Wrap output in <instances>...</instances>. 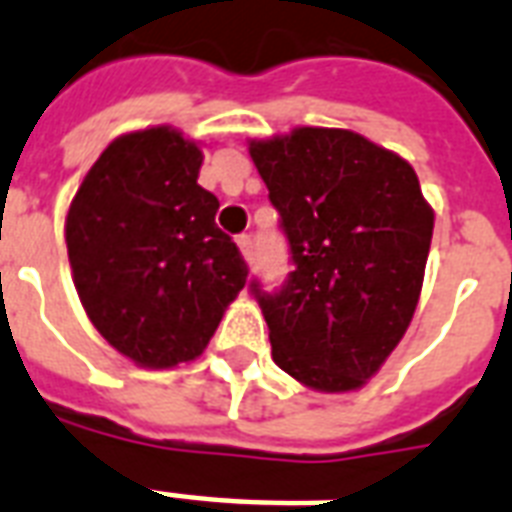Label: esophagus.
I'll list each match as a JSON object with an SVG mask.
<instances>
[{
  "label": "esophagus",
  "mask_w": 512,
  "mask_h": 512,
  "mask_svg": "<svg viewBox=\"0 0 512 512\" xmlns=\"http://www.w3.org/2000/svg\"><path fill=\"white\" fill-rule=\"evenodd\" d=\"M236 241H239V249H241V255H244V260H247V263H252V239H249L247 233H241Z\"/></svg>",
  "instance_id": "34e87169"
}]
</instances>
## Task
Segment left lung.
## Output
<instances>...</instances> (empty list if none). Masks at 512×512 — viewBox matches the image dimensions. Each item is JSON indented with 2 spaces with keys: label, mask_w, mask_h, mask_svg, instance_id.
I'll use <instances>...</instances> for the list:
<instances>
[{
  "label": "left lung",
  "mask_w": 512,
  "mask_h": 512,
  "mask_svg": "<svg viewBox=\"0 0 512 512\" xmlns=\"http://www.w3.org/2000/svg\"><path fill=\"white\" fill-rule=\"evenodd\" d=\"M279 212L284 284L249 289L279 369L308 388H361L414 316L433 239V209L414 170L348 130L300 127L249 146Z\"/></svg>",
  "instance_id": "left-lung-1"
}]
</instances>
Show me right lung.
I'll return each mask as SVG.
<instances>
[{
  "instance_id": "right-lung-1",
  "label": "right lung",
  "mask_w": 512,
  "mask_h": 512,
  "mask_svg": "<svg viewBox=\"0 0 512 512\" xmlns=\"http://www.w3.org/2000/svg\"><path fill=\"white\" fill-rule=\"evenodd\" d=\"M201 151L170 127L116 138L66 217L68 263L90 321L135 364L164 369L207 348L247 284L236 241L217 228Z\"/></svg>"
}]
</instances>
